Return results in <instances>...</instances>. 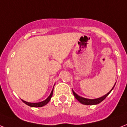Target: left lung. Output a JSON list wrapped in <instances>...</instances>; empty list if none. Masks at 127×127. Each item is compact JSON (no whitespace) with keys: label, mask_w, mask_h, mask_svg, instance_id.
Returning <instances> with one entry per match:
<instances>
[{"label":"left lung","mask_w":127,"mask_h":127,"mask_svg":"<svg viewBox=\"0 0 127 127\" xmlns=\"http://www.w3.org/2000/svg\"><path fill=\"white\" fill-rule=\"evenodd\" d=\"M115 84H116V83H115ZM115 85L113 86V89H111V91L108 93L106 94V95L102 96H101V97H100V98H95V99H89V98H83V97H82V96H80L78 95L77 94L75 93L73 91V90H72V93H73V95H74V97H75L77 100H79V102H81V103H82V104H86V105H93V104H99L100 102H102L103 100H104L106 96L109 95V93H110L112 91V90L114 89V87H115Z\"/></svg>","instance_id":"left-lung-1"}]
</instances>
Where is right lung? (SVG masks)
Masks as SVG:
<instances>
[{"mask_svg": "<svg viewBox=\"0 0 127 127\" xmlns=\"http://www.w3.org/2000/svg\"><path fill=\"white\" fill-rule=\"evenodd\" d=\"M53 89L52 90V91H51V93L50 94V95L48 96V97L46 98V100H43L42 102H27V101H25V100H23V102H25V104H27L28 106H31V107H41V106H43L44 105H46L47 103H48L50 100H51V97H52V96H53Z\"/></svg>", "mask_w": 127, "mask_h": 127, "instance_id": "add662e5", "label": "right lung"}]
</instances>
